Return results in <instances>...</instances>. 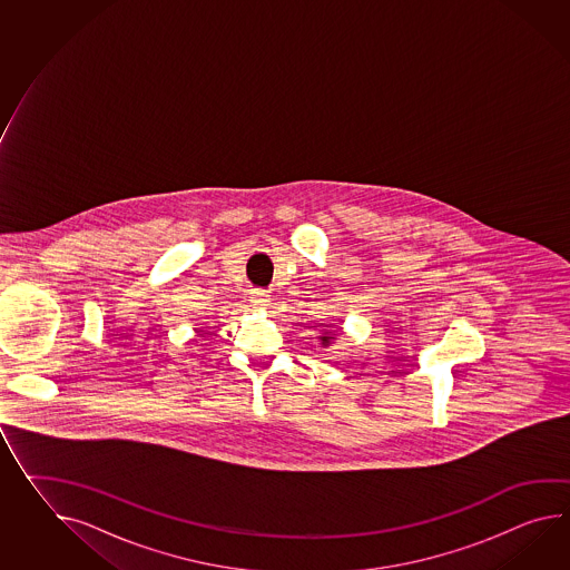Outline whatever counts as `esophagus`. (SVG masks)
<instances>
[{
    "instance_id": "esophagus-1",
    "label": "esophagus",
    "mask_w": 570,
    "mask_h": 570,
    "mask_svg": "<svg viewBox=\"0 0 570 570\" xmlns=\"http://www.w3.org/2000/svg\"><path fill=\"white\" fill-rule=\"evenodd\" d=\"M253 305H255V306L269 305V294H265V292H255V294H253Z\"/></svg>"
}]
</instances>
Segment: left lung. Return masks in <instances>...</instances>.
Wrapping results in <instances>:
<instances>
[{"label": "left lung", "mask_w": 570, "mask_h": 570, "mask_svg": "<svg viewBox=\"0 0 570 570\" xmlns=\"http://www.w3.org/2000/svg\"><path fill=\"white\" fill-rule=\"evenodd\" d=\"M323 344H327V337H323Z\"/></svg>", "instance_id": "8db88e82"}]
</instances>
